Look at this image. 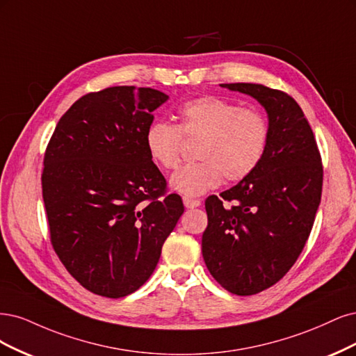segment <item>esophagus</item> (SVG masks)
Returning a JSON list of instances; mask_svg holds the SVG:
<instances>
[{
  "instance_id": "1",
  "label": "esophagus",
  "mask_w": 356,
  "mask_h": 356,
  "mask_svg": "<svg viewBox=\"0 0 356 356\" xmlns=\"http://www.w3.org/2000/svg\"><path fill=\"white\" fill-rule=\"evenodd\" d=\"M183 204H185L186 209H197L201 205V201L192 200V198H183Z\"/></svg>"
}]
</instances>
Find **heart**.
<instances>
[{
  "mask_svg": "<svg viewBox=\"0 0 356 356\" xmlns=\"http://www.w3.org/2000/svg\"><path fill=\"white\" fill-rule=\"evenodd\" d=\"M185 137H201L200 163L180 167L170 186L185 197H200L217 188L223 177L236 181L247 177L265 155L269 125L254 109L217 96H201L177 109V125L154 121L145 131V147L152 161L171 170L179 164Z\"/></svg>",
  "mask_w": 356,
  "mask_h": 356,
  "instance_id": "b5f03b06",
  "label": "heart"
}]
</instances>
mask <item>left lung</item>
Here are the masks:
<instances>
[{
    "label": "left lung",
    "mask_w": 356,
    "mask_h": 356,
    "mask_svg": "<svg viewBox=\"0 0 356 356\" xmlns=\"http://www.w3.org/2000/svg\"><path fill=\"white\" fill-rule=\"evenodd\" d=\"M256 99L268 113L260 164L238 185L205 200L202 257L213 278L238 296L257 294L291 269L312 231L323 164L302 108L261 84H220Z\"/></svg>",
    "instance_id": "1"
}]
</instances>
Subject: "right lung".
Wrapping results in <instances>:
<instances>
[{
  "instance_id": "add662e5",
  "label": "right lung",
  "mask_w": 356,
  "mask_h": 356,
  "mask_svg": "<svg viewBox=\"0 0 356 356\" xmlns=\"http://www.w3.org/2000/svg\"><path fill=\"white\" fill-rule=\"evenodd\" d=\"M161 91L109 87L78 99L44 155L42 198L51 244L88 291L120 299L139 290L185 211L145 147Z\"/></svg>"
}]
</instances>
